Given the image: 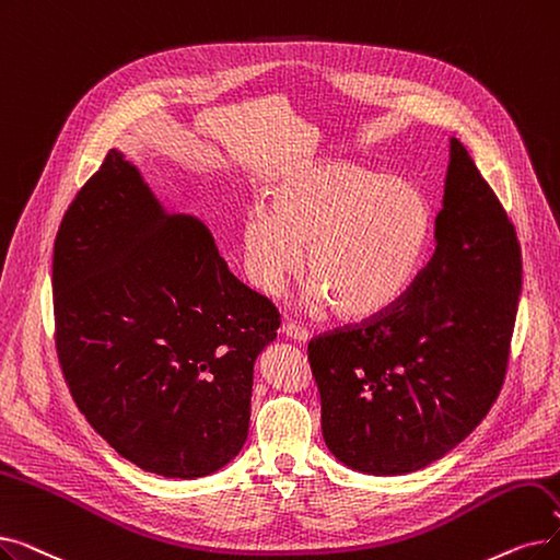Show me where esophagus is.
I'll return each mask as SVG.
<instances>
[{"label":"esophagus","instance_id":"1","mask_svg":"<svg viewBox=\"0 0 560 560\" xmlns=\"http://www.w3.org/2000/svg\"><path fill=\"white\" fill-rule=\"evenodd\" d=\"M281 334H283L285 338H290V340H295V343H306V340H308L306 329H302V327L295 325V323H285V325L281 327Z\"/></svg>","mask_w":560,"mask_h":560}]
</instances>
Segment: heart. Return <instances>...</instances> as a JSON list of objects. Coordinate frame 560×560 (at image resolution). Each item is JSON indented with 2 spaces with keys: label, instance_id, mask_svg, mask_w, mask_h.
<instances>
[{
  "label": "heart",
  "instance_id": "b5f03b06",
  "mask_svg": "<svg viewBox=\"0 0 560 560\" xmlns=\"http://www.w3.org/2000/svg\"><path fill=\"white\" fill-rule=\"evenodd\" d=\"M267 206L242 224L247 277L279 295L304 265L315 304L363 323L396 308L425 260L434 210L419 183L346 160H311L281 172Z\"/></svg>",
  "mask_w": 560,
  "mask_h": 560
}]
</instances>
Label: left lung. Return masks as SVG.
<instances>
[{"mask_svg":"<svg viewBox=\"0 0 560 560\" xmlns=\"http://www.w3.org/2000/svg\"><path fill=\"white\" fill-rule=\"evenodd\" d=\"M448 153L434 254L405 300L308 343L325 444L359 474L405 476L442 459L503 384L522 293L517 235L455 137Z\"/></svg>","mask_w":560,"mask_h":560,"instance_id":"8db88e82","label":"left lung"}]
</instances>
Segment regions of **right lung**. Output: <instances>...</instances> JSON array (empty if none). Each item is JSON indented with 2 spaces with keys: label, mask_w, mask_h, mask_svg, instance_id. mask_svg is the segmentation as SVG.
Returning <instances> with one entry per match:
<instances>
[{
  "label": "right lung",
  "mask_w": 560,
  "mask_h": 560,
  "mask_svg": "<svg viewBox=\"0 0 560 560\" xmlns=\"http://www.w3.org/2000/svg\"><path fill=\"white\" fill-rule=\"evenodd\" d=\"M52 290L63 377L93 430L164 478L224 469L279 313L116 149L63 214Z\"/></svg>",
  "instance_id": "right-lung-1"
}]
</instances>
